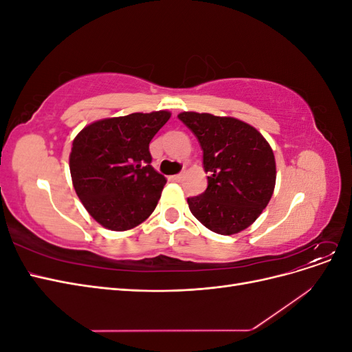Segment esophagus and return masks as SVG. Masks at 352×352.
Segmentation results:
<instances>
[{"label":"esophagus","mask_w":352,"mask_h":352,"mask_svg":"<svg viewBox=\"0 0 352 352\" xmlns=\"http://www.w3.org/2000/svg\"><path fill=\"white\" fill-rule=\"evenodd\" d=\"M184 176H185V173L182 172V173H179V175H175V176H172V179H173V180H176V182H180V180L184 179Z\"/></svg>","instance_id":"obj_1"}]
</instances>
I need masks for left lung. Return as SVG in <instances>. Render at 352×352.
<instances>
[{
  "label": "left lung",
  "mask_w": 352,
  "mask_h": 352,
  "mask_svg": "<svg viewBox=\"0 0 352 352\" xmlns=\"http://www.w3.org/2000/svg\"><path fill=\"white\" fill-rule=\"evenodd\" d=\"M182 120L202 148L206 192L188 198L192 214L219 235L251 226L267 207L276 184L274 154L264 136L235 117L184 111Z\"/></svg>",
  "instance_id": "left-lung-1"
}]
</instances>
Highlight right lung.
Instances as JSON below:
<instances>
[{
  "label": "right lung",
  "mask_w": 352,
  "mask_h": 352,
  "mask_svg": "<svg viewBox=\"0 0 352 352\" xmlns=\"http://www.w3.org/2000/svg\"><path fill=\"white\" fill-rule=\"evenodd\" d=\"M166 110L97 120L76 135L69 158L74 190L101 226L129 230L151 216L166 177L151 166L150 142Z\"/></svg>",
  "instance_id": "1"
}]
</instances>
